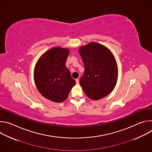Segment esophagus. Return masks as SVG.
<instances>
[{"instance_id":"esophagus-1","label":"esophagus","mask_w":152,"mask_h":152,"mask_svg":"<svg viewBox=\"0 0 152 152\" xmlns=\"http://www.w3.org/2000/svg\"><path fill=\"white\" fill-rule=\"evenodd\" d=\"M76 82L77 84H79V79H76Z\"/></svg>"}]
</instances>
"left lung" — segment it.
I'll use <instances>...</instances> for the list:
<instances>
[{
	"label": "left lung",
	"instance_id": "1",
	"mask_svg": "<svg viewBox=\"0 0 152 152\" xmlns=\"http://www.w3.org/2000/svg\"><path fill=\"white\" fill-rule=\"evenodd\" d=\"M79 52L85 68L79 80L84 93L94 100L103 98L114 90L117 81L118 68L113 54L94 42L82 46Z\"/></svg>",
	"mask_w": 152,
	"mask_h": 152
}]
</instances>
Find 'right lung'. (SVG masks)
Listing matches in <instances>:
<instances>
[{
    "instance_id": "right-lung-1",
    "label": "right lung",
    "mask_w": 152,
    "mask_h": 152,
    "mask_svg": "<svg viewBox=\"0 0 152 152\" xmlns=\"http://www.w3.org/2000/svg\"><path fill=\"white\" fill-rule=\"evenodd\" d=\"M66 48H54L38 60L34 70L37 88L48 100L60 103L67 98L76 81L66 66L69 55Z\"/></svg>"
}]
</instances>
